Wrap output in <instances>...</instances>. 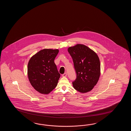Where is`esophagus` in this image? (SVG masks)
<instances>
[{"instance_id": "34e87169", "label": "esophagus", "mask_w": 131, "mask_h": 131, "mask_svg": "<svg viewBox=\"0 0 131 131\" xmlns=\"http://www.w3.org/2000/svg\"><path fill=\"white\" fill-rule=\"evenodd\" d=\"M67 76V73H64L63 74H62V77H66Z\"/></svg>"}]
</instances>
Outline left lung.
<instances>
[{"instance_id":"obj_1","label":"left lung","mask_w":131,"mask_h":131,"mask_svg":"<svg viewBox=\"0 0 131 131\" xmlns=\"http://www.w3.org/2000/svg\"><path fill=\"white\" fill-rule=\"evenodd\" d=\"M72 58L77 78L74 89L81 93L92 90L100 76V62L97 54L86 45L77 44L68 48Z\"/></svg>"}]
</instances>
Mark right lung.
Masks as SVG:
<instances>
[{"instance_id": "1", "label": "right lung", "mask_w": 131, "mask_h": 131, "mask_svg": "<svg viewBox=\"0 0 131 131\" xmlns=\"http://www.w3.org/2000/svg\"><path fill=\"white\" fill-rule=\"evenodd\" d=\"M59 52L58 49H43L32 56L28 63V80L41 94H48L57 86L60 74L54 59Z\"/></svg>"}]
</instances>
